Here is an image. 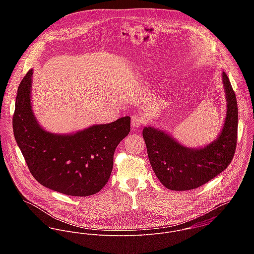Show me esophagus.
Instances as JSON below:
<instances>
[{"instance_id":"1","label":"esophagus","mask_w":254,"mask_h":254,"mask_svg":"<svg viewBox=\"0 0 254 254\" xmlns=\"http://www.w3.org/2000/svg\"><path fill=\"white\" fill-rule=\"evenodd\" d=\"M145 117L141 114H135L133 115L132 117V120H131V125L133 128H141L144 124H145Z\"/></svg>"}]
</instances>
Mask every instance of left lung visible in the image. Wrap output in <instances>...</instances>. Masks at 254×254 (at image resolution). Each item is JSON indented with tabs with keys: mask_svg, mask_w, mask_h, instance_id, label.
Segmentation results:
<instances>
[{
	"mask_svg": "<svg viewBox=\"0 0 254 254\" xmlns=\"http://www.w3.org/2000/svg\"><path fill=\"white\" fill-rule=\"evenodd\" d=\"M222 79L227 114L220 135L209 145L190 148L151 126L143 130L150 165L158 180L169 190L198 188L224 171L234 157L238 138V104L226 73H222Z\"/></svg>",
	"mask_w": 254,
	"mask_h": 254,
	"instance_id": "1",
	"label": "left lung"
}]
</instances>
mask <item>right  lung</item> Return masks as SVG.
Masks as SVG:
<instances>
[{"mask_svg":"<svg viewBox=\"0 0 254 254\" xmlns=\"http://www.w3.org/2000/svg\"><path fill=\"white\" fill-rule=\"evenodd\" d=\"M32 71L19 84L12 117L14 138L30 173L44 187L67 195L99 192L109 181L116 146L130 132V116L74 134L48 132L31 107Z\"/></svg>","mask_w":254,"mask_h":254,"instance_id":"add662e5","label":"right lung"}]
</instances>
